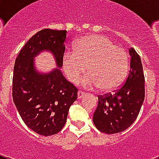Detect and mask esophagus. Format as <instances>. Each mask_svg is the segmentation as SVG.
<instances>
[{"instance_id":"esophagus-1","label":"esophagus","mask_w":159,"mask_h":159,"mask_svg":"<svg viewBox=\"0 0 159 159\" xmlns=\"http://www.w3.org/2000/svg\"><path fill=\"white\" fill-rule=\"evenodd\" d=\"M85 95H86V93L85 92H77V98L78 99H81V98H82V97H84Z\"/></svg>"}]
</instances>
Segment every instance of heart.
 <instances>
[{"instance_id": "b5f03b06", "label": "heart", "mask_w": 159, "mask_h": 159, "mask_svg": "<svg viewBox=\"0 0 159 159\" xmlns=\"http://www.w3.org/2000/svg\"><path fill=\"white\" fill-rule=\"evenodd\" d=\"M65 76L77 84L82 79L87 88H101L112 92L122 85L129 72V56L125 49L116 46L106 36L90 34L77 40L74 50H68L62 57Z\"/></svg>"}]
</instances>
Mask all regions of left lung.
Segmentation results:
<instances>
[{"label": "left lung", "mask_w": 159, "mask_h": 159, "mask_svg": "<svg viewBox=\"0 0 159 159\" xmlns=\"http://www.w3.org/2000/svg\"><path fill=\"white\" fill-rule=\"evenodd\" d=\"M130 69L125 84L114 94L100 96L93 123L102 133L116 134L128 129L140 111L144 100V75L140 57L129 49Z\"/></svg>", "instance_id": "8db88e82"}]
</instances>
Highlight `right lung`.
<instances>
[{"mask_svg": "<svg viewBox=\"0 0 159 159\" xmlns=\"http://www.w3.org/2000/svg\"><path fill=\"white\" fill-rule=\"evenodd\" d=\"M66 30L44 29L32 36L16 57L12 97L21 119L29 128L43 136L57 134L67 121L77 89L61 72ZM43 52L55 57L57 68L41 73L34 58Z\"/></svg>", "mask_w": 159, "mask_h": 159, "instance_id": "add662e5", "label": "right lung"}]
</instances>
